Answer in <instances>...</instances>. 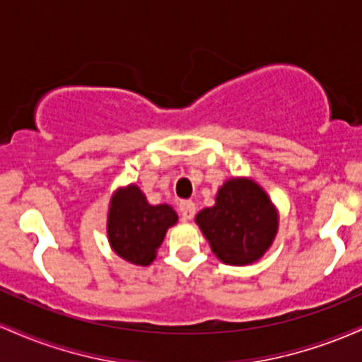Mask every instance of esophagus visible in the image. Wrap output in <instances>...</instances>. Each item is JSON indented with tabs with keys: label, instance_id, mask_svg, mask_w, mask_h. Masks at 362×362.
<instances>
[{
	"label": "esophagus",
	"instance_id": "1",
	"mask_svg": "<svg viewBox=\"0 0 362 362\" xmlns=\"http://www.w3.org/2000/svg\"><path fill=\"white\" fill-rule=\"evenodd\" d=\"M178 211H180L182 218L189 221V219H192L195 214V204L192 201H182L180 204H178Z\"/></svg>",
	"mask_w": 362,
	"mask_h": 362
}]
</instances>
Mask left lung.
<instances>
[{
    "mask_svg": "<svg viewBox=\"0 0 362 362\" xmlns=\"http://www.w3.org/2000/svg\"><path fill=\"white\" fill-rule=\"evenodd\" d=\"M219 260L245 265L259 260L277 231V214L267 194L255 182L228 180L219 189L216 206L195 218Z\"/></svg>",
    "mask_w": 362,
    "mask_h": 362,
    "instance_id": "obj_1",
    "label": "left lung"
}]
</instances>
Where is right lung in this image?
Segmentation results:
<instances>
[{
	"label": "right lung",
	"instance_id": "add662e5",
	"mask_svg": "<svg viewBox=\"0 0 362 362\" xmlns=\"http://www.w3.org/2000/svg\"><path fill=\"white\" fill-rule=\"evenodd\" d=\"M177 214L167 204L149 206L136 185L112 199L109 211V240L114 252L136 265H149Z\"/></svg>",
	"mask_w": 362,
	"mask_h": 362
}]
</instances>
